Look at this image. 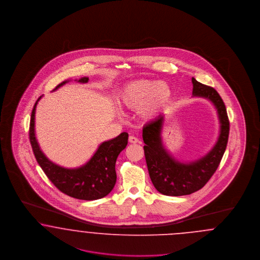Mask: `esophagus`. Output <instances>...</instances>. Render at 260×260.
Segmentation results:
<instances>
[{"label":"esophagus","instance_id":"1","mask_svg":"<svg viewBox=\"0 0 260 260\" xmlns=\"http://www.w3.org/2000/svg\"><path fill=\"white\" fill-rule=\"evenodd\" d=\"M129 142L131 144H137V143H139V139L135 137V136H130L129 137Z\"/></svg>","mask_w":260,"mask_h":260}]
</instances>
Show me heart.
Returning <instances> with one entry per match:
<instances>
[{
  "instance_id": "1",
  "label": "heart",
  "mask_w": 260,
  "mask_h": 260,
  "mask_svg": "<svg viewBox=\"0 0 260 260\" xmlns=\"http://www.w3.org/2000/svg\"><path fill=\"white\" fill-rule=\"evenodd\" d=\"M172 90L168 83L155 79H139L125 84L117 95V102L127 109H139L140 115L149 119L169 102Z\"/></svg>"
}]
</instances>
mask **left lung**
Listing matches in <instances>:
<instances>
[{"label": "left lung", "instance_id": "obj_1", "mask_svg": "<svg viewBox=\"0 0 260 260\" xmlns=\"http://www.w3.org/2000/svg\"><path fill=\"white\" fill-rule=\"evenodd\" d=\"M191 80L192 97L211 102L218 118L217 140L205 155L192 161H180L173 156L163 142L164 113L143 128V140L146 144L144 149L150 180L157 191L168 196L188 195L201 189L217 169L228 142L229 121L222 99L213 87L204 85L194 78Z\"/></svg>", "mask_w": 260, "mask_h": 260}]
</instances>
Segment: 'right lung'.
<instances>
[{
    "label": "right lung",
    "mask_w": 260,
    "mask_h": 260,
    "mask_svg": "<svg viewBox=\"0 0 260 260\" xmlns=\"http://www.w3.org/2000/svg\"><path fill=\"white\" fill-rule=\"evenodd\" d=\"M71 80L67 79L61 82L53 91L59 89ZM75 80L79 83H87L89 79L81 78ZM43 96L37 100L33 108L29 134L35 157L39 165L60 191L73 198L91 201L107 196L113 190L116 182L115 162L118 154L128 144V133L123 132L113 139L101 143L90 159L79 167L66 168L60 166L46 157L36 138V109Z\"/></svg>",
    "instance_id": "add662e5"
}]
</instances>
